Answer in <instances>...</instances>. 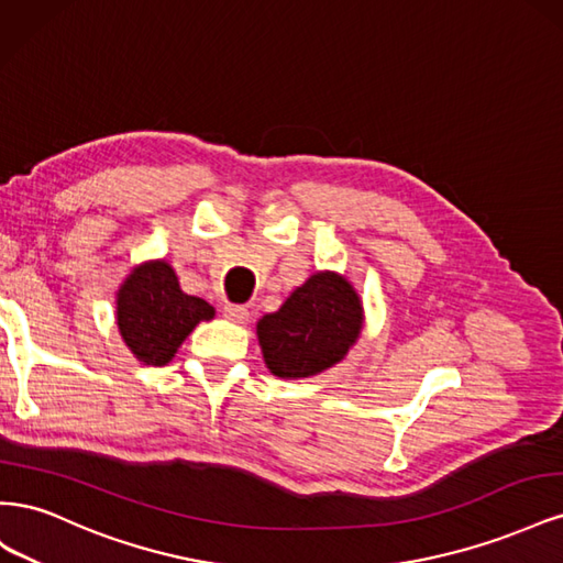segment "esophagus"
<instances>
[{
  "mask_svg": "<svg viewBox=\"0 0 563 563\" xmlns=\"http://www.w3.org/2000/svg\"><path fill=\"white\" fill-rule=\"evenodd\" d=\"M223 314L232 321H240V323H244L249 319V310L244 308V305H234V302H225Z\"/></svg>",
  "mask_w": 563,
  "mask_h": 563,
  "instance_id": "34e87169",
  "label": "esophagus"
}]
</instances>
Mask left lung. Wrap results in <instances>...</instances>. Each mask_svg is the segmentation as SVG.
<instances>
[{
	"label": "left lung",
	"instance_id": "8db88e82",
	"mask_svg": "<svg viewBox=\"0 0 563 563\" xmlns=\"http://www.w3.org/2000/svg\"><path fill=\"white\" fill-rule=\"evenodd\" d=\"M362 331V302L347 279L319 272L258 321L267 368L279 378H308L347 354Z\"/></svg>",
	"mask_w": 563,
	"mask_h": 563
}]
</instances>
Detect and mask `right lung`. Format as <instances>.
Returning <instances> with one entry per match:
<instances>
[{
	"label": "right lung",
	"instance_id": "right-lung-1",
	"mask_svg": "<svg viewBox=\"0 0 563 563\" xmlns=\"http://www.w3.org/2000/svg\"><path fill=\"white\" fill-rule=\"evenodd\" d=\"M213 308L180 291L172 265L164 261L133 269L117 298V323L126 345L141 362L164 366L199 321Z\"/></svg>",
	"mask_w": 563,
	"mask_h": 563
}]
</instances>
